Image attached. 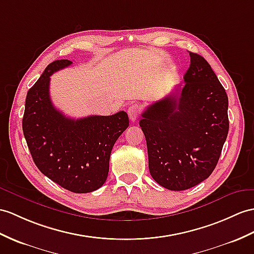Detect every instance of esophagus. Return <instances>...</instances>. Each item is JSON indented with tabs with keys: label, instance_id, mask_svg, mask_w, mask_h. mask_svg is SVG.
<instances>
[{
	"label": "esophagus",
	"instance_id": "34e87169",
	"mask_svg": "<svg viewBox=\"0 0 254 254\" xmlns=\"http://www.w3.org/2000/svg\"><path fill=\"white\" fill-rule=\"evenodd\" d=\"M128 116H129V120L131 122H135L138 117V106L137 104H131L130 107L128 108Z\"/></svg>",
	"mask_w": 254,
	"mask_h": 254
}]
</instances>
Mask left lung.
I'll list each match as a JSON object with an SVG mask.
<instances>
[{"label": "left lung", "mask_w": 254, "mask_h": 254, "mask_svg": "<svg viewBox=\"0 0 254 254\" xmlns=\"http://www.w3.org/2000/svg\"><path fill=\"white\" fill-rule=\"evenodd\" d=\"M184 86L141 114L148 169L163 188L184 190L212 174L228 133V98L207 60L190 53Z\"/></svg>", "instance_id": "obj_1"}]
</instances>
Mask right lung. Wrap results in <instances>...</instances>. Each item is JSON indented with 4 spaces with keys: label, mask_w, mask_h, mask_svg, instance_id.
<instances>
[{
    "label": "right lung",
    "mask_w": 254,
    "mask_h": 254,
    "mask_svg": "<svg viewBox=\"0 0 254 254\" xmlns=\"http://www.w3.org/2000/svg\"><path fill=\"white\" fill-rule=\"evenodd\" d=\"M72 64L66 59L49 64L27 94L22 130L33 162L43 175L73 193L101 188L109 174L113 145L129 126L126 112L70 119L54 107L51 75Z\"/></svg>",
    "instance_id": "add662e5"
}]
</instances>
